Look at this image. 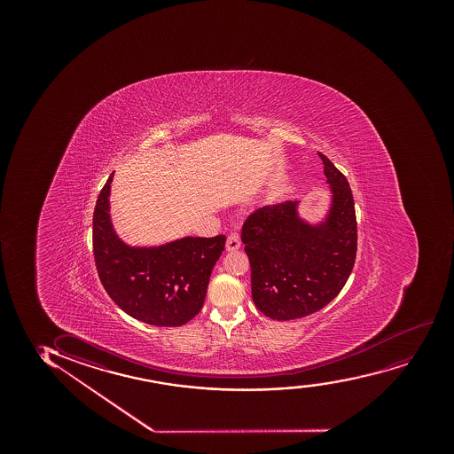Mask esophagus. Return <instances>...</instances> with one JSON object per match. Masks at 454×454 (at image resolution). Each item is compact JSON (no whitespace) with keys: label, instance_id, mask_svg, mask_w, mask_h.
<instances>
[{"label":"esophagus","instance_id":"esophagus-1","mask_svg":"<svg viewBox=\"0 0 454 454\" xmlns=\"http://www.w3.org/2000/svg\"><path fill=\"white\" fill-rule=\"evenodd\" d=\"M240 248V240L239 236L235 235V233H231V235L227 238V242H225V250L227 251H236Z\"/></svg>","mask_w":454,"mask_h":454}]
</instances>
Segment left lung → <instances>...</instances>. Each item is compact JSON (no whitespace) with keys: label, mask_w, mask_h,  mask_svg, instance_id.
I'll return each mask as SVG.
<instances>
[{"label":"left lung","mask_w":454,"mask_h":454,"mask_svg":"<svg viewBox=\"0 0 454 454\" xmlns=\"http://www.w3.org/2000/svg\"><path fill=\"white\" fill-rule=\"evenodd\" d=\"M330 203L309 221L300 201L257 208L242 229L255 308L277 321L302 318L327 306L348 280L357 250L355 201L348 182L327 157Z\"/></svg>","instance_id":"obj_1"}]
</instances>
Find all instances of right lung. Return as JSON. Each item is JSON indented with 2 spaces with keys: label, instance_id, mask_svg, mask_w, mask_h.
I'll use <instances>...</instances> for the list:
<instances>
[{
  "label": "right lung",
  "instance_id": "add662e5",
  "mask_svg": "<svg viewBox=\"0 0 454 454\" xmlns=\"http://www.w3.org/2000/svg\"><path fill=\"white\" fill-rule=\"evenodd\" d=\"M114 172L101 189L94 212V255L99 280L127 315L159 327L188 323L203 308L225 236H184L162 246H130L110 216Z\"/></svg>",
  "mask_w": 454,
  "mask_h": 454
}]
</instances>
